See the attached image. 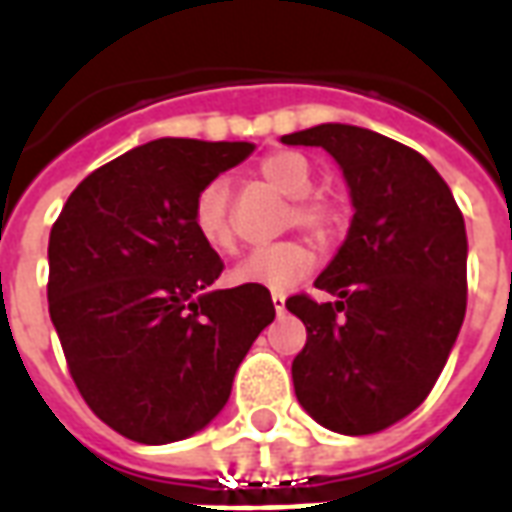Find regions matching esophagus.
I'll return each instance as SVG.
<instances>
[{
    "label": "esophagus",
    "instance_id": "34e87169",
    "mask_svg": "<svg viewBox=\"0 0 512 512\" xmlns=\"http://www.w3.org/2000/svg\"><path fill=\"white\" fill-rule=\"evenodd\" d=\"M285 299H288V296H285L282 290H274V293H271V301H274V310H277V315L285 312Z\"/></svg>",
    "mask_w": 512,
    "mask_h": 512
}]
</instances>
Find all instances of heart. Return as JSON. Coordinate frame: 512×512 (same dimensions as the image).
<instances>
[{
	"label": "heart",
	"instance_id": "heart-1",
	"mask_svg": "<svg viewBox=\"0 0 512 512\" xmlns=\"http://www.w3.org/2000/svg\"><path fill=\"white\" fill-rule=\"evenodd\" d=\"M260 175L293 200L290 208V222H299L301 227H310L315 233H323L332 224V211L329 205L321 200L307 197L315 186V172H312L310 161L299 153L290 150H279L271 153L260 161ZM191 224L202 238V244L219 252V255H230L235 252V233L230 224V186L224 178L208 180L197 197H194V208H191ZM315 255L312 249L299 238H288L279 244L260 246L235 266L233 279L241 285H257V288L268 290H285L293 288L296 282L310 274Z\"/></svg>",
	"mask_w": 512,
	"mask_h": 512
}]
</instances>
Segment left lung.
I'll use <instances>...</instances> for the list:
<instances>
[{
  "label": "left lung",
  "mask_w": 512,
  "mask_h": 512,
  "mask_svg": "<svg viewBox=\"0 0 512 512\" xmlns=\"http://www.w3.org/2000/svg\"><path fill=\"white\" fill-rule=\"evenodd\" d=\"M340 164L354 219L310 296L285 301L307 326L293 359L301 408L365 436L408 417L447 365L466 315V227L450 186L417 150L370 128L323 123L282 136Z\"/></svg>",
  "instance_id": "8db88e82"
}]
</instances>
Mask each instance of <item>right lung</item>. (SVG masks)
<instances>
[{"mask_svg":"<svg viewBox=\"0 0 512 512\" xmlns=\"http://www.w3.org/2000/svg\"><path fill=\"white\" fill-rule=\"evenodd\" d=\"M252 150L153 139L87 175L51 227V323L87 406L126 439L205 428L274 321L266 288L211 290L224 263L191 224L197 191Z\"/></svg>","mask_w":512,"mask_h":512,"instance_id":"obj_1","label":"right lung"}]
</instances>
